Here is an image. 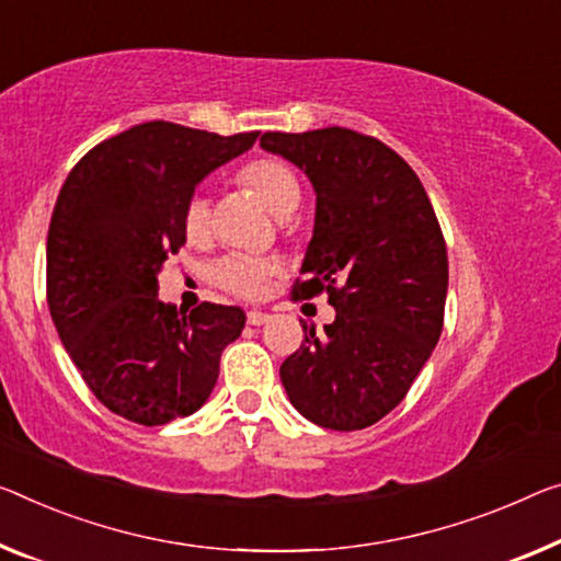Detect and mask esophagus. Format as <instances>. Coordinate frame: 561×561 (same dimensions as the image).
I'll use <instances>...</instances> for the list:
<instances>
[{"label": "esophagus", "mask_w": 561, "mask_h": 561, "mask_svg": "<svg viewBox=\"0 0 561 561\" xmlns=\"http://www.w3.org/2000/svg\"><path fill=\"white\" fill-rule=\"evenodd\" d=\"M268 313H263V310H251V313L245 316V321H248V325H263V323H268Z\"/></svg>", "instance_id": "34e87169"}]
</instances>
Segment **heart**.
Here are the masks:
<instances>
[{"label":"heart","instance_id":"heart-1","mask_svg":"<svg viewBox=\"0 0 561 561\" xmlns=\"http://www.w3.org/2000/svg\"><path fill=\"white\" fill-rule=\"evenodd\" d=\"M236 183L255 195L275 218H286L300 203V180L286 160L275 154H261L248 160L236 172ZM183 232L193 245H205L213 236V210L210 201L203 193H193L183 208ZM275 265L268 257L230 255L213 268V280L222 290L238 298H253L261 293L263 283L275 273Z\"/></svg>","mask_w":561,"mask_h":561}]
</instances>
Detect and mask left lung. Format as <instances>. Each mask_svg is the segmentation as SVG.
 <instances>
[{"instance_id": "8db88e82", "label": "left lung", "mask_w": 561, "mask_h": 561, "mask_svg": "<svg viewBox=\"0 0 561 561\" xmlns=\"http://www.w3.org/2000/svg\"><path fill=\"white\" fill-rule=\"evenodd\" d=\"M261 148L316 187V228L293 300L325 293L335 321L283 360L280 381L308 421L366 428L393 411L444 329L449 257L434 205L399 152L346 127L265 133Z\"/></svg>"}]
</instances>
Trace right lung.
Wrapping results in <instances>:
<instances>
[{"instance_id":"1","label":"right lung","mask_w":561,"mask_h":561,"mask_svg":"<svg viewBox=\"0 0 561 561\" xmlns=\"http://www.w3.org/2000/svg\"><path fill=\"white\" fill-rule=\"evenodd\" d=\"M255 140L152 119L94 145L67 175L47 232V306L84 383L117 416L162 426L208 401L245 316L165 306L158 273L185 243L195 185Z\"/></svg>"}]
</instances>
